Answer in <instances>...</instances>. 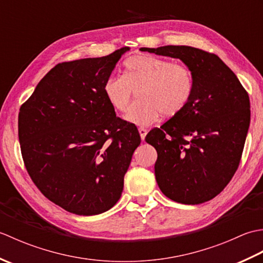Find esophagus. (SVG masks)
Returning a JSON list of instances; mask_svg holds the SVG:
<instances>
[{
    "instance_id": "34e87169",
    "label": "esophagus",
    "mask_w": 263,
    "mask_h": 263,
    "mask_svg": "<svg viewBox=\"0 0 263 263\" xmlns=\"http://www.w3.org/2000/svg\"><path fill=\"white\" fill-rule=\"evenodd\" d=\"M139 133H140L141 140H144V138H146L148 131H147V128H144V127H139Z\"/></svg>"
}]
</instances>
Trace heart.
<instances>
[{
    "label": "heart",
    "mask_w": 263,
    "mask_h": 263,
    "mask_svg": "<svg viewBox=\"0 0 263 263\" xmlns=\"http://www.w3.org/2000/svg\"><path fill=\"white\" fill-rule=\"evenodd\" d=\"M194 88L187 66L148 54H138L124 62L123 77H109L103 86L111 108L125 113L133 91L139 102L128 109L125 120L139 126L153 124L163 114L173 117L186 107Z\"/></svg>",
    "instance_id": "obj_1"
}]
</instances>
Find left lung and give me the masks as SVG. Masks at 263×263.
I'll use <instances>...</instances> for the list:
<instances>
[{"instance_id": "left-lung-1", "label": "left lung", "mask_w": 263, "mask_h": 263, "mask_svg": "<svg viewBox=\"0 0 263 263\" xmlns=\"http://www.w3.org/2000/svg\"><path fill=\"white\" fill-rule=\"evenodd\" d=\"M180 59L191 71L187 106L146 141L157 150L155 175L160 191L183 204L215 198L235 174L250 126L249 95L235 73L215 54L191 46L141 47Z\"/></svg>"}]
</instances>
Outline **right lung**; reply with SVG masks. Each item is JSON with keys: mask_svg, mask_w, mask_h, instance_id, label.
<instances>
[{"mask_svg": "<svg viewBox=\"0 0 263 263\" xmlns=\"http://www.w3.org/2000/svg\"><path fill=\"white\" fill-rule=\"evenodd\" d=\"M127 51L58 64L20 107L26 168L48 200L72 214H103L120 200L141 142L137 126L116 117L103 91Z\"/></svg>", "mask_w": 263, "mask_h": 263, "instance_id": "right-lung-1", "label": "right lung"}]
</instances>
